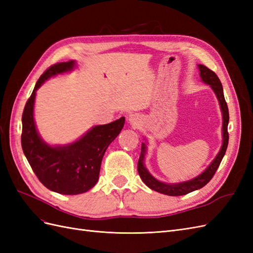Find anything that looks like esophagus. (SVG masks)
Returning a JSON list of instances; mask_svg holds the SVG:
<instances>
[{
	"mask_svg": "<svg viewBox=\"0 0 253 253\" xmlns=\"http://www.w3.org/2000/svg\"><path fill=\"white\" fill-rule=\"evenodd\" d=\"M128 122L134 126H139V124L141 122V117L139 116L138 114H131L128 116Z\"/></svg>",
	"mask_w": 253,
	"mask_h": 253,
	"instance_id": "esophagus-1",
	"label": "esophagus"
}]
</instances>
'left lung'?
I'll return each mask as SVG.
<instances>
[{"label": "left lung", "mask_w": 253, "mask_h": 253, "mask_svg": "<svg viewBox=\"0 0 253 253\" xmlns=\"http://www.w3.org/2000/svg\"><path fill=\"white\" fill-rule=\"evenodd\" d=\"M198 70H200V76L202 78V81L206 84L210 85V87L213 89L214 94H215L219 108L221 111V115H223V127H221V131H223V142H221V147L217 155L212 160V163L208 166L207 169L201 173L196 177L182 181L177 183H166L156 179L154 176H153L147 168L144 166V157L145 153H147V145L144 142L141 143V153L138 160V166H137V169H138V173L141 180L147 185L150 189L156 191L165 195H170V196H180V195H186L190 192H193L195 190H198L203 188L208 183L213 175L215 174L217 168L223 159L227 147H228V141H229V135H228V124H229V112H228V106L224 97V89L221 86V83L216 76V74L209 70L208 67L198 64Z\"/></svg>", "instance_id": "8db88e82"}]
</instances>
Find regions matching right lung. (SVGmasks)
<instances>
[{"instance_id": "obj_1", "label": "right lung", "mask_w": 253, "mask_h": 253, "mask_svg": "<svg viewBox=\"0 0 253 253\" xmlns=\"http://www.w3.org/2000/svg\"><path fill=\"white\" fill-rule=\"evenodd\" d=\"M76 61L51 65L37 81L22 115L21 143L37 177L53 192L77 195L93 188L98 179L104 153L125 126V117L111 124L95 126L78 140L50 145L38 133L34 118L36 93L42 84L57 75L72 72Z\"/></svg>"}]
</instances>
